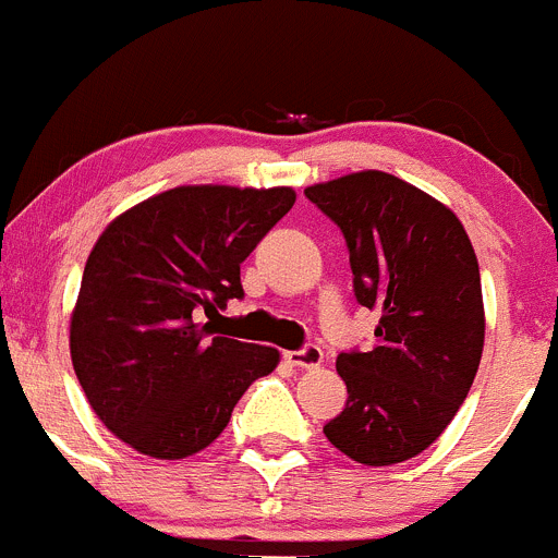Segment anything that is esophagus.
<instances>
[{"instance_id": "esophagus-1", "label": "esophagus", "mask_w": 558, "mask_h": 558, "mask_svg": "<svg viewBox=\"0 0 558 558\" xmlns=\"http://www.w3.org/2000/svg\"><path fill=\"white\" fill-rule=\"evenodd\" d=\"M284 359H288L293 367L315 369L323 364V350L317 348V344H306V348H301V350H288V353H284Z\"/></svg>"}]
</instances>
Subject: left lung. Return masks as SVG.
Segmentation results:
<instances>
[{
    "mask_svg": "<svg viewBox=\"0 0 558 558\" xmlns=\"http://www.w3.org/2000/svg\"><path fill=\"white\" fill-rule=\"evenodd\" d=\"M342 230L359 304L380 312L367 353H339L348 402L323 427L362 465H395L438 441L485 348L480 263L452 208L378 169L304 191Z\"/></svg>",
    "mask_w": 558,
    "mask_h": 558,
    "instance_id": "1",
    "label": "left lung"
}]
</instances>
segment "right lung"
Returning <instances> with one entry per match:
<instances>
[{
  "instance_id": "1",
  "label": "right lung",
  "mask_w": 558,
  "mask_h": 558,
  "mask_svg": "<svg viewBox=\"0 0 558 558\" xmlns=\"http://www.w3.org/2000/svg\"><path fill=\"white\" fill-rule=\"evenodd\" d=\"M295 203L290 185H178L106 225L71 312V362L95 416L156 460L203 452L279 350L210 337L241 263Z\"/></svg>"
}]
</instances>
